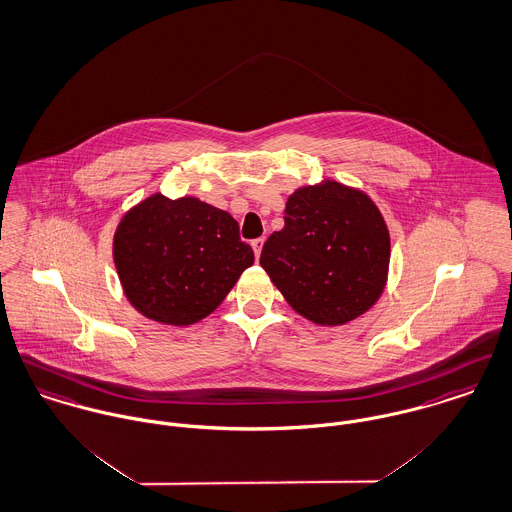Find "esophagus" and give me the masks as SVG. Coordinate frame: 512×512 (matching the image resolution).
<instances>
[{
  "mask_svg": "<svg viewBox=\"0 0 512 512\" xmlns=\"http://www.w3.org/2000/svg\"><path fill=\"white\" fill-rule=\"evenodd\" d=\"M262 246H264V238H256V240H252V250H254V256H256V260L260 258Z\"/></svg>",
  "mask_w": 512,
  "mask_h": 512,
  "instance_id": "obj_1",
  "label": "esophagus"
}]
</instances>
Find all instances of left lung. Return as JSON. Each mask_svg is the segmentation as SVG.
<instances>
[{"mask_svg":"<svg viewBox=\"0 0 512 512\" xmlns=\"http://www.w3.org/2000/svg\"><path fill=\"white\" fill-rule=\"evenodd\" d=\"M285 227L264 242L260 264L305 319L344 325L379 299L389 270V231L372 199L338 182L297 189Z\"/></svg>","mask_w":512,"mask_h":512,"instance_id":"8db88e82","label":"left lung"}]
</instances>
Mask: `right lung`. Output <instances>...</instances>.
Masks as SVG:
<instances>
[{"instance_id":"add662e5","label":"right lung","mask_w":512,"mask_h":512,"mask_svg":"<svg viewBox=\"0 0 512 512\" xmlns=\"http://www.w3.org/2000/svg\"><path fill=\"white\" fill-rule=\"evenodd\" d=\"M117 274L131 305L164 325H193L213 313L254 264L238 223L195 197L156 193L133 207L113 238Z\"/></svg>"}]
</instances>
